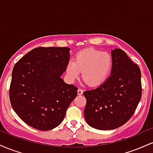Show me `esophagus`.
<instances>
[{"mask_svg":"<svg viewBox=\"0 0 153 153\" xmlns=\"http://www.w3.org/2000/svg\"><path fill=\"white\" fill-rule=\"evenodd\" d=\"M82 92H83V90H82V89L78 88V95H81L82 94Z\"/></svg>","mask_w":153,"mask_h":153,"instance_id":"obj_1","label":"esophagus"}]
</instances>
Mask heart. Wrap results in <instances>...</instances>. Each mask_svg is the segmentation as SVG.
I'll list each match as a JSON object with an SVG mask.
<instances>
[{"instance_id":"1","label":"heart","mask_w":153,"mask_h":153,"mask_svg":"<svg viewBox=\"0 0 153 153\" xmlns=\"http://www.w3.org/2000/svg\"><path fill=\"white\" fill-rule=\"evenodd\" d=\"M113 68V59L107 52L94 48L80 51L75 56L74 61L67 64L66 76L71 82L82 78L90 86L101 84L109 75Z\"/></svg>"}]
</instances>
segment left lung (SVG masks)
<instances>
[{
    "label": "left lung",
    "mask_w": 153,
    "mask_h": 153,
    "mask_svg": "<svg viewBox=\"0 0 153 153\" xmlns=\"http://www.w3.org/2000/svg\"><path fill=\"white\" fill-rule=\"evenodd\" d=\"M110 77L99 87L83 92L84 117L91 127L101 130L117 129L134 114L142 97L141 72L121 49L111 51Z\"/></svg>",
    "instance_id": "obj_1"
}]
</instances>
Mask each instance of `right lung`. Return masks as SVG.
I'll list each match as a JSON object with an SVG mask.
<instances>
[{
	"label": "right lung",
	"mask_w": 153,
	"mask_h": 153,
	"mask_svg": "<svg viewBox=\"0 0 153 153\" xmlns=\"http://www.w3.org/2000/svg\"><path fill=\"white\" fill-rule=\"evenodd\" d=\"M68 47H37L16 63L9 98L14 111L30 127L52 129L64 119L78 88L61 75L70 59Z\"/></svg>",
	"instance_id": "add662e5"
}]
</instances>
